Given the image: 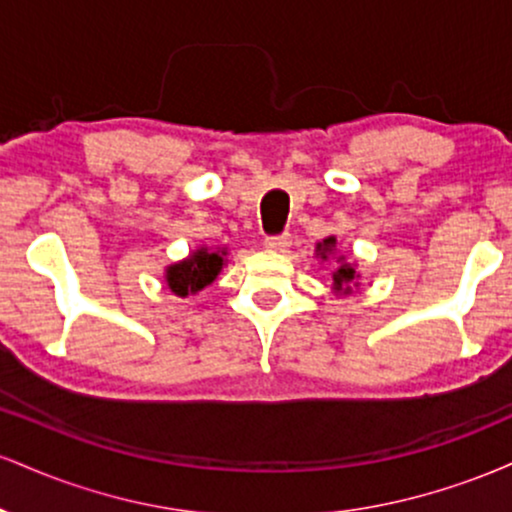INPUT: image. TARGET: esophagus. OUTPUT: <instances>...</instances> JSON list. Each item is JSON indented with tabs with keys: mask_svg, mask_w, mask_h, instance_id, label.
<instances>
[{
	"mask_svg": "<svg viewBox=\"0 0 512 512\" xmlns=\"http://www.w3.org/2000/svg\"><path fill=\"white\" fill-rule=\"evenodd\" d=\"M291 245L289 233H279V236H267L264 238V248L274 250V252H286Z\"/></svg>",
	"mask_w": 512,
	"mask_h": 512,
	"instance_id": "1",
	"label": "esophagus"
}]
</instances>
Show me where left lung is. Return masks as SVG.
<instances>
[{
	"instance_id": "1",
	"label": "left lung",
	"mask_w": 512,
	"mask_h": 512,
	"mask_svg": "<svg viewBox=\"0 0 512 512\" xmlns=\"http://www.w3.org/2000/svg\"><path fill=\"white\" fill-rule=\"evenodd\" d=\"M332 248H334V238H327L325 243L317 245V250H320L322 257H327V252H330ZM354 276H356L354 267H351V264H342V267H339L337 272H334V286H337V291L339 289L351 291L349 284H351V281H354Z\"/></svg>"
}]
</instances>
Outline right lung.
Returning a JSON list of instances; mask_svg holds the SVG:
<instances>
[{"label":"right lung","instance_id":"add662e5","mask_svg":"<svg viewBox=\"0 0 512 512\" xmlns=\"http://www.w3.org/2000/svg\"><path fill=\"white\" fill-rule=\"evenodd\" d=\"M223 255L226 252H209V250H197L190 260L173 264L168 267V286L170 291L178 293V296H187V293L202 291L204 286H209L216 279V274L223 267Z\"/></svg>","mask_w":512,"mask_h":512}]
</instances>
